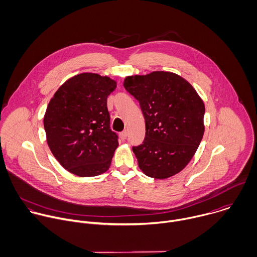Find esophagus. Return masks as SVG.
<instances>
[{"label": "esophagus", "mask_w": 257, "mask_h": 257, "mask_svg": "<svg viewBox=\"0 0 257 257\" xmlns=\"http://www.w3.org/2000/svg\"><path fill=\"white\" fill-rule=\"evenodd\" d=\"M127 131H123V132H121L120 133V138L124 141V140H126V138H127Z\"/></svg>", "instance_id": "34e87169"}]
</instances>
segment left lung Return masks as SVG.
<instances>
[{
	"label": "left lung",
	"mask_w": 257,
	"mask_h": 257,
	"mask_svg": "<svg viewBox=\"0 0 257 257\" xmlns=\"http://www.w3.org/2000/svg\"><path fill=\"white\" fill-rule=\"evenodd\" d=\"M124 88L139 101L145 119V138L132 147L140 169L156 179L177 174L202 140L203 101L186 80L169 72L127 77Z\"/></svg>",
	"instance_id": "obj_1"
}]
</instances>
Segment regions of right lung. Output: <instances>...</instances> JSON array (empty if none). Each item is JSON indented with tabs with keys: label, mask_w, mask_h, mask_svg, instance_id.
Here are the masks:
<instances>
[{
	"label": "right lung",
	"mask_w": 257,
	"mask_h": 257,
	"mask_svg": "<svg viewBox=\"0 0 257 257\" xmlns=\"http://www.w3.org/2000/svg\"><path fill=\"white\" fill-rule=\"evenodd\" d=\"M116 82L83 73L66 81L51 99L44 117L49 148L69 172L92 177L106 172L118 147L110 128L107 98Z\"/></svg>",
	"instance_id": "obj_1"
}]
</instances>
